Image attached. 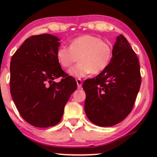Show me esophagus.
I'll use <instances>...</instances> for the list:
<instances>
[{
	"label": "esophagus",
	"mask_w": 157,
	"mask_h": 157,
	"mask_svg": "<svg viewBox=\"0 0 157 157\" xmlns=\"http://www.w3.org/2000/svg\"><path fill=\"white\" fill-rule=\"evenodd\" d=\"M76 83H77V86H78V88L82 87V79H76Z\"/></svg>",
	"instance_id": "obj_1"
}]
</instances>
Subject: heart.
<instances>
[{
  "label": "heart",
  "mask_w": 157,
  "mask_h": 157,
  "mask_svg": "<svg viewBox=\"0 0 157 157\" xmlns=\"http://www.w3.org/2000/svg\"><path fill=\"white\" fill-rule=\"evenodd\" d=\"M112 47L97 36L84 34L72 40L69 47L62 45L56 51L59 64L64 68L70 67L78 58L79 63L68 71V74L82 78L93 73L104 71L111 62Z\"/></svg>",
  "instance_id": "b5f03b06"
}]
</instances>
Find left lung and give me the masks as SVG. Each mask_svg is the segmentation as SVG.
Listing matches in <instances>:
<instances>
[{
  "mask_svg": "<svg viewBox=\"0 0 157 157\" xmlns=\"http://www.w3.org/2000/svg\"><path fill=\"white\" fill-rule=\"evenodd\" d=\"M140 84L139 59L126 37L119 35L108 67L83 84L88 119L104 127L121 122L132 112Z\"/></svg>",
  "mask_w": 157,
  "mask_h": 157,
  "instance_id": "8db88e82",
  "label": "left lung"
}]
</instances>
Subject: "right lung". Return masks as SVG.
I'll return each instance as SVG.
<instances>
[{
    "mask_svg": "<svg viewBox=\"0 0 157 157\" xmlns=\"http://www.w3.org/2000/svg\"><path fill=\"white\" fill-rule=\"evenodd\" d=\"M59 40L49 34L31 36L11 59L12 98L22 117L35 127L59 123L66 103L77 88L74 78L66 74L57 61ZM59 77V82L53 81Z\"/></svg>",
    "mask_w": 157,
    "mask_h": 157,
    "instance_id": "add662e5",
    "label": "right lung"
}]
</instances>
